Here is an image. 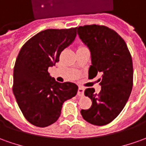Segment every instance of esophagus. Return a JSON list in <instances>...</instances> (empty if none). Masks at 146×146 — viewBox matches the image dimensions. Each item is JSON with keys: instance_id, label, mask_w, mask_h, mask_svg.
<instances>
[{"instance_id": "1", "label": "esophagus", "mask_w": 146, "mask_h": 146, "mask_svg": "<svg viewBox=\"0 0 146 146\" xmlns=\"http://www.w3.org/2000/svg\"><path fill=\"white\" fill-rule=\"evenodd\" d=\"M84 88L83 87H81V86H79V88H78V91H77V95L78 96H82L83 94H84Z\"/></svg>"}]
</instances>
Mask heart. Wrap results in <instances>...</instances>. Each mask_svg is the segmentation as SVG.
Segmentation results:
<instances>
[{"mask_svg":"<svg viewBox=\"0 0 146 146\" xmlns=\"http://www.w3.org/2000/svg\"><path fill=\"white\" fill-rule=\"evenodd\" d=\"M80 47H81V46H80Z\"/></svg>","mask_w":146,"mask_h":146,"instance_id":"1","label":"heart"}]
</instances>
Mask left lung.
<instances>
[{"mask_svg":"<svg viewBox=\"0 0 146 146\" xmlns=\"http://www.w3.org/2000/svg\"><path fill=\"white\" fill-rule=\"evenodd\" d=\"M77 34L91 52L89 77L102 73V90L88 88L85 95L92 101L88 110H81L82 117L94 125L113 121L125 107L131 94L133 69L131 54L123 38L105 25H90L77 28Z\"/></svg>","mask_w":146,"mask_h":146,"instance_id":"obj_1","label":"left lung"}]
</instances>
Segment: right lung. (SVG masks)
Wrapping results in <instances>:
<instances>
[{
    "label": "right lung",
    "mask_w": 146,
    "mask_h": 146,
    "mask_svg": "<svg viewBox=\"0 0 146 146\" xmlns=\"http://www.w3.org/2000/svg\"><path fill=\"white\" fill-rule=\"evenodd\" d=\"M77 28L40 32L21 48L13 69V92L24 117L32 125L46 127L56 122L63 103L76 96L78 87L50 77L48 67L75 39Z\"/></svg>",
    "instance_id": "add662e5"
}]
</instances>
